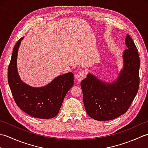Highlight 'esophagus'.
Wrapping results in <instances>:
<instances>
[{
  "instance_id": "esophagus-1",
  "label": "esophagus",
  "mask_w": 148,
  "mask_h": 148,
  "mask_svg": "<svg viewBox=\"0 0 148 148\" xmlns=\"http://www.w3.org/2000/svg\"><path fill=\"white\" fill-rule=\"evenodd\" d=\"M84 71L79 72L78 73L76 74V76H75V77H76V79L78 81V82H80V81H81V80H82L84 78Z\"/></svg>"
}]
</instances>
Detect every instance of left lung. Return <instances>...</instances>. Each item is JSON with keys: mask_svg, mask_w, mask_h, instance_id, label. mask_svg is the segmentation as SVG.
Returning <instances> with one entry per match:
<instances>
[{"mask_svg": "<svg viewBox=\"0 0 148 148\" xmlns=\"http://www.w3.org/2000/svg\"><path fill=\"white\" fill-rule=\"evenodd\" d=\"M127 49L123 53V65L112 82L100 79L91 73L81 81L83 99L86 113L98 121L115 119L126 112L139 86L140 58L134 40L127 34Z\"/></svg>", "mask_w": 148, "mask_h": 148, "instance_id": "obj_1", "label": "left lung"}]
</instances>
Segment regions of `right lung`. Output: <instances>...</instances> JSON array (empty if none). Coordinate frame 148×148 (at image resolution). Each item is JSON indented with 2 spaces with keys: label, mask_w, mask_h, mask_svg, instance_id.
Masks as SVG:
<instances>
[{
  "label": "right lung",
  "mask_w": 148,
  "mask_h": 148,
  "mask_svg": "<svg viewBox=\"0 0 148 148\" xmlns=\"http://www.w3.org/2000/svg\"><path fill=\"white\" fill-rule=\"evenodd\" d=\"M23 37L16 44L8 71V80L12 97L22 111L34 118L49 119L58 114L64 99L74 84V74L68 72L56 77L47 85L33 87L19 76L17 56Z\"/></svg>",
  "instance_id": "1"
}]
</instances>
